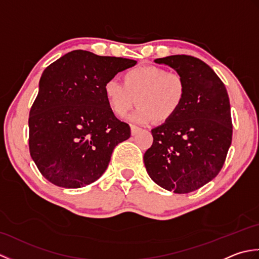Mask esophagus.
<instances>
[{
  "instance_id": "obj_1",
  "label": "esophagus",
  "mask_w": 259,
  "mask_h": 259,
  "mask_svg": "<svg viewBox=\"0 0 259 259\" xmlns=\"http://www.w3.org/2000/svg\"><path fill=\"white\" fill-rule=\"evenodd\" d=\"M130 129H131V135L133 136H136L140 131V128H138V126H136L134 124L130 125Z\"/></svg>"
}]
</instances>
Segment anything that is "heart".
I'll use <instances>...</instances> for the list:
<instances>
[{"mask_svg":"<svg viewBox=\"0 0 259 259\" xmlns=\"http://www.w3.org/2000/svg\"><path fill=\"white\" fill-rule=\"evenodd\" d=\"M123 83L108 80L103 92L110 109L118 117H124L137 102L139 106L131 117L137 123L166 122L178 112L186 97L183 75L169 72L156 65H145L125 71Z\"/></svg>","mask_w":259,"mask_h":259,"instance_id":"b5f03b06","label":"heart"}]
</instances>
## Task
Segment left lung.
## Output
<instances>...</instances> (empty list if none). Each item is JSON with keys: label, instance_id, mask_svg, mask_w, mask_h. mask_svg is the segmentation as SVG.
Listing matches in <instances>:
<instances>
[{"label": "left lung", "instance_id": "8db88e82", "mask_svg": "<svg viewBox=\"0 0 259 259\" xmlns=\"http://www.w3.org/2000/svg\"><path fill=\"white\" fill-rule=\"evenodd\" d=\"M183 75L186 97L178 112L151 130L145 152L148 175L163 189L188 194L221 171L230 145L233 124L226 88L214 71L190 56L156 59Z\"/></svg>", "mask_w": 259, "mask_h": 259}]
</instances>
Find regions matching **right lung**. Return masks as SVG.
I'll list each match as a JSON object with an SVG mask.
<instances>
[{
    "mask_svg": "<svg viewBox=\"0 0 259 259\" xmlns=\"http://www.w3.org/2000/svg\"><path fill=\"white\" fill-rule=\"evenodd\" d=\"M137 64L130 59L75 50L43 71L30 110V155L43 177L62 188L95 183L108 168L114 147L130 137L115 118L104 83Z\"/></svg>",
    "mask_w": 259,
    "mask_h": 259,
    "instance_id": "obj_1",
    "label": "right lung"
}]
</instances>
